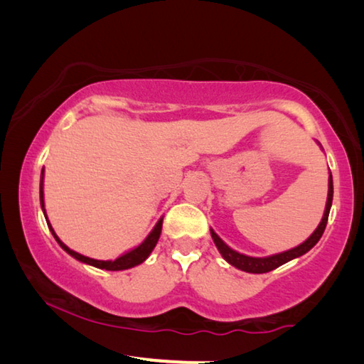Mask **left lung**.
I'll use <instances>...</instances> for the list:
<instances>
[{"label": "left lung", "mask_w": 364, "mask_h": 364, "mask_svg": "<svg viewBox=\"0 0 364 364\" xmlns=\"http://www.w3.org/2000/svg\"><path fill=\"white\" fill-rule=\"evenodd\" d=\"M332 194H334V188H332V175H329L328 202H326V210H324L321 223H319V226L316 228L315 232H313L311 236L308 237L304 244L297 245V247H295V249H291V250H287V252H282V254L273 255V257H267V258L247 257V255H242V254H239V252L228 247V245L223 241H221V239L217 236V234H215L210 230V234H212V237H213V242L218 247L220 254L223 255L225 260L230 263V264H232V267H236V268L242 269V271H247V273H257V274L268 273V271H273V269H276L278 267H281V264L291 262L292 258H297L300 255H304V254H306L308 250L315 247L316 242L323 236V232L326 230V225H328L329 210H331V205H332Z\"/></svg>", "instance_id": "left-lung-1"}]
</instances>
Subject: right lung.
<instances>
[{
  "mask_svg": "<svg viewBox=\"0 0 364 364\" xmlns=\"http://www.w3.org/2000/svg\"><path fill=\"white\" fill-rule=\"evenodd\" d=\"M40 202H41L43 212H45V202H43V170H41V181H40ZM45 217H46V212H45ZM46 221H48V220H46ZM48 226H49V230H51L54 239H56V241H58V244L67 252V254L72 255L73 258H77V260H80V262L88 263V264H91V267H96V268H101V269L120 271V269H128V268L136 267V264L143 263V262L146 260V258L149 257V254L152 252V249L156 247V244H157L159 237H160V231H162V220H159V223H157L156 228H154V230L151 231L149 236L146 237V241H144L143 244L138 245L136 249L127 252L125 255L119 257V258H117V260H114V262H101V260H95V258H90V257H85V255L77 254V252H73V250H70L69 247H67V245L56 236V232H54L53 226L49 225V221H48Z\"/></svg>",
  "mask_w": 364,
  "mask_h": 364,
  "instance_id": "1",
  "label": "right lung"
}]
</instances>
